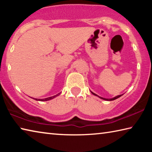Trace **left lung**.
Returning <instances> with one entry per match:
<instances>
[{"label":"left lung","instance_id":"left-lung-1","mask_svg":"<svg viewBox=\"0 0 152 152\" xmlns=\"http://www.w3.org/2000/svg\"><path fill=\"white\" fill-rule=\"evenodd\" d=\"M91 93H92V94L95 95V96H98V97H99L100 99H103V100H104V101H114V100H115V99H118V98H119L120 96H121L122 95H123V94L118 95V96H115V97H114V98H112V99H105V98H102V97H101V96H98L97 94H96L94 93V92H91Z\"/></svg>","mask_w":152,"mask_h":152}]
</instances>
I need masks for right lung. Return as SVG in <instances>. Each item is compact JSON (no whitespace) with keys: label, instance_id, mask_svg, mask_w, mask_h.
Instances as JSON below:
<instances>
[{"label":"right lung","instance_id":"right-lung-1","mask_svg":"<svg viewBox=\"0 0 152 152\" xmlns=\"http://www.w3.org/2000/svg\"><path fill=\"white\" fill-rule=\"evenodd\" d=\"M60 93H58V94L55 95V96H50V97H48V98H45V99H33L36 100V101H50V100L51 99H54L55 97H56L57 96H58L59 94H60Z\"/></svg>","mask_w":152,"mask_h":152}]
</instances>
